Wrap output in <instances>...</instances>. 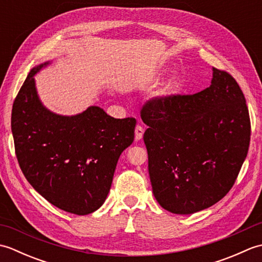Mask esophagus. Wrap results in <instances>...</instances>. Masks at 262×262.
Listing matches in <instances>:
<instances>
[{
	"label": "esophagus",
	"mask_w": 262,
	"mask_h": 262,
	"mask_svg": "<svg viewBox=\"0 0 262 262\" xmlns=\"http://www.w3.org/2000/svg\"><path fill=\"white\" fill-rule=\"evenodd\" d=\"M143 134H144V128L140 125H137L136 128H135V140L136 141L142 140Z\"/></svg>",
	"instance_id": "34e87169"
}]
</instances>
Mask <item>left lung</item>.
Returning a JSON list of instances; mask_svg holds the SVG:
<instances>
[{
	"instance_id": "1",
	"label": "left lung",
	"mask_w": 262,
	"mask_h": 262,
	"mask_svg": "<svg viewBox=\"0 0 262 262\" xmlns=\"http://www.w3.org/2000/svg\"><path fill=\"white\" fill-rule=\"evenodd\" d=\"M144 143L155 199L173 214L210 207L234 185L251 135L246 98L230 73L213 69L194 94L155 97L143 105Z\"/></svg>"
}]
</instances>
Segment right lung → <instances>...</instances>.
<instances>
[{
    "label": "right lung",
    "instance_id": "1",
    "mask_svg": "<svg viewBox=\"0 0 262 262\" xmlns=\"http://www.w3.org/2000/svg\"><path fill=\"white\" fill-rule=\"evenodd\" d=\"M33 68L15 97L11 116L15 155L35 190L59 209L88 215L101 207L120 154L134 141L136 119H116L100 107L60 116L43 107Z\"/></svg>",
    "mask_w": 262,
    "mask_h": 262
}]
</instances>
